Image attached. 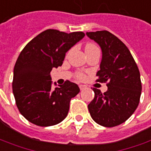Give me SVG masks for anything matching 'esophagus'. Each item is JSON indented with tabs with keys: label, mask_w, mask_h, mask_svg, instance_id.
I'll use <instances>...</instances> for the list:
<instances>
[{
	"label": "esophagus",
	"mask_w": 151,
	"mask_h": 151,
	"mask_svg": "<svg viewBox=\"0 0 151 151\" xmlns=\"http://www.w3.org/2000/svg\"><path fill=\"white\" fill-rule=\"evenodd\" d=\"M85 88H86V86H85V85H83V84H80V85H79L80 90H83Z\"/></svg>",
	"instance_id": "1"
}]
</instances>
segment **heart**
Here are the masks:
<instances>
[{
	"label": "heart",
	"mask_w": 151,
	"mask_h": 151,
	"mask_svg": "<svg viewBox=\"0 0 151 151\" xmlns=\"http://www.w3.org/2000/svg\"><path fill=\"white\" fill-rule=\"evenodd\" d=\"M93 49H97V47L94 45H92V44H88V45H87L86 47H85V51H87V50H93ZM77 78L78 79H83L84 78L83 73H77Z\"/></svg>",
	"instance_id": "obj_1"
}]
</instances>
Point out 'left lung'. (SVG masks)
<instances>
[{"label":"left lung","instance_id":"left-lung-1","mask_svg":"<svg viewBox=\"0 0 151 151\" xmlns=\"http://www.w3.org/2000/svg\"><path fill=\"white\" fill-rule=\"evenodd\" d=\"M86 35L101 47L102 52L97 82L106 83L107 91L101 93L93 88V100L88 111L93 121L105 127L125 122L140 102L141 81L140 71L130 50L122 41L106 30Z\"/></svg>","mask_w":151,"mask_h":151}]
</instances>
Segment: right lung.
Here are the masks:
<instances>
[{
	"mask_svg": "<svg viewBox=\"0 0 151 151\" xmlns=\"http://www.w3.org/2000/svg\"><path fill=\"white\" fill-rule=\"evenodd\" d=\"M84 36L81 31L68 34L50 29L20 52L14 67L12 89L20 114L29 122L50 127L67 116L70 100L80 89L68 80L53 89L50 72L62 65L66 53Z\"/></svg>",
	"mask_w": 151,
	"mask_h": 151,
	"instance_id": "right-lung-1",
	"label": "right lung"
}]
</instances>
